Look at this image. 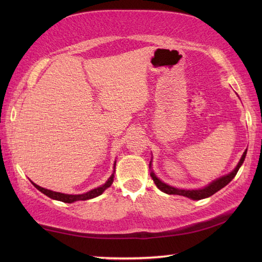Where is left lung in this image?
<instances>
[{"label":"left lung","instance_id":"left-lung-1","mask_svg":"<svg viewBox=\"0 0 262 262\" xmlns=\"http://www.w3.org/2000/svg\"><path fill=\"white\" fill-rule=\"evenodd\" d=\"M246 155H247V149L244 151L243 155L241 157L240 161H238V163L235 166L234 170L230 172L229 174L221 177V178H219V179L211 181L209 185H207L204 188H200V189H179V188H174L172 186H169V185H166V183H164L162 180H160L159 178L155 176L154 171H152V170H151V177L155 183V186H157L161 191H163L168 194H179V196H185V197L190 198L192 200H200V199L210 197L211 194H214L215 192L221 190L222 188H224L227 183H230L233 178L236 176L238 169H240L241 165L243 164L244 159H246ZM151 163L152 162H149V169H152Z\"/></svg>","mask_w":262,"mask_h":262}]
</instances>
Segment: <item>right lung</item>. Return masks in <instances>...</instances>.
Returning a JSON list of instances; mask_svg holds the SVG:
<instances>
[{
  "label": "right lung",
  "instance_id": "right-lung-1",
  "mask_svg": "<svg viewBox=\"0 0 262 262\" xmlns=\"http://www.w3.org/2000/svg\"><path fill=\"white\" fill-rule=\"evenodd\" d=\"M116 166V162L114 168ZM114 178H115V170H114V173L109 177V179L105 181L102 186H100L98 188H94L92 190L88 191L85 193H81V194H69V193H63V192H57V191H53V190H49V189L46 188H42L40 186L36 185L35 182L31 183L33 186H35L39 191H41L43 194H46L47 197L55 199V200H59V202H63V203H68V204H72L74 202H79V200H88V199H92V198H96L98 196H100L105 189L109 188L111 186V183L114 182Z\"/></svg>",
  "mask_w": 262,
  "mask_h": 262
}]
</instances>
